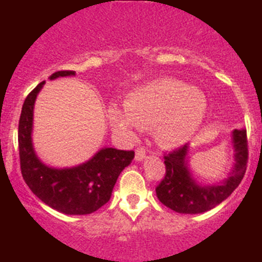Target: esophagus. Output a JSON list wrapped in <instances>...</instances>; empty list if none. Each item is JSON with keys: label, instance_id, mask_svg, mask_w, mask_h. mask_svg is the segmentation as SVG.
<instances>
[{"label": "esophagus", "instance_id": "esophagus-1", "mask_svg": "<svg viewBox=\"0 0 262 262\" xmlns=\"http://www.w3.org/2000/svg\"><path fill=\"white\" fill-rule=\"evenodd\" d=\"M144 157H146V149H144V147L137 148V149H136V160L137 161H142Z\"/></svg>", "mask_w": 262, "mask_h": 262}]
</instances>
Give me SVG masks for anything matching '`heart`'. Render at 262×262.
<instances>
[{
	"instance_id": "heart-1",
	"label": "heart",
	"mask_w": 262,
	"mask_h": 262,
	"mask_svg": "<svg viewBox=\"0 0 262 262\" xmlns=\"http://www.w3.org/2000/svg\"><path fill=\"white\" fill-rule=\"evenodd\" d=\"M207 99L196 89L175 78H160L138 87L124 100V110L112 106L107 120L118 133L133 138L136 128L152 129L161 144L187 141L202 124Z\"/></svg>"
}]
</instances>
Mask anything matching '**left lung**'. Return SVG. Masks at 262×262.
<instances>
[{
  "label": "left lung",
  "mask_w": 262,
  "mask_h": 262,
  "mask_svg": "<svg viewBox=\"0 0 262 262\" xmlns=\"http://www.w3.org/2000/svg\"><path fill=\"white\" fill-rule=\"evenodd\" d=\"M233 146L236 166L223 184L199 186L190 178L186 166L187 146H182L163 156L165 178L156 187L157 198L163 205L181 214H198L213 209L234 191L241 184L247 168L248 141L246 129H234Z\"/></svg>",
  "instance_id": "left-lung-1"
}]
</instances>
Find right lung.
Here are the masks:
<instances>
[{"label":"right lung","mask_w":262,"mask_h":262,"mask_svg":"<svg viewBox=\"0 0 262 262\" xmlns=\"http://www.w3.org/2000/svg\"><path fill=\"white\" fill-rule=\"evenodd\" d=\"M73 75L75 71H58L50 80ZM43 84L44 81L26 96L18 120L21 175L31 191L53 209L70 215L91 214L109 202L119 175L134 158V150L104 148L89 162L64 170L43 165L31 144L34 102Z\"/></svg>","instance_id":"obj_1"}]
</instances>
